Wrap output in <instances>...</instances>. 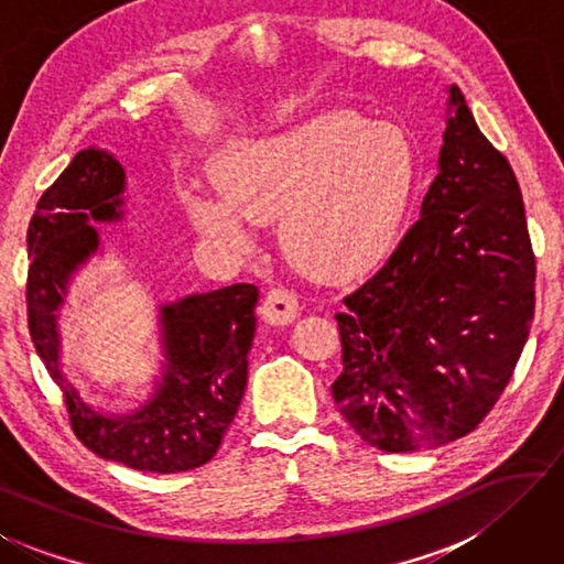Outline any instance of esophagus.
<instances>
[{
    "instance_id": "esophagus-1",
    "label": "esophagus",
    "mask_w": 564,
    "mask_h": 564,
    "mask_svg": "<svg viewBox=\"0 0 564 564\" xmlns=\"http://www.w3.org/2000/svg\"><path fill=\"white\" fill-rule=\"evenodd\" d=\"M299 299L289 289H271L261 305V317L271 325H289L299 317Z\"/></svg>"
}]
</instances>
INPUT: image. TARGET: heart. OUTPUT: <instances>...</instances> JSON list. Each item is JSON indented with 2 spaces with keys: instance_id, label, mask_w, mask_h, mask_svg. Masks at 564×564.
I'll return each instance as SVG.
<instances>
[{
  "instance_id": "obj_1",
  "label": "heart",
  "mask_w": 564,
  "mask_h": 564,
  "mask_svg": "<svg viewBox=\"0 0 564 564\" xmlns=\"http://www.w3.org/2000/svg\"><path fill=\"white\" fill-rule=\"evenodd\" d=\"M412 138L392 122L327 110L273 135L237 140L212 165L219 192H187L204 237L247 249L249 221L281 217L291 261L315 279H345L392 249L416 189Z\"/></svg>"
}]
</instances>
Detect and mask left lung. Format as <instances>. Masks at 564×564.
<instances>
[{"instance_id":"1","label":"left lung","mask_w":564,"mask_h":564,"mask_svg":"<svg viewBox=\"0 0 564 564\" xmlns=\"http://www.w3.org/2000/svg\"><path fill=\"white\" fill-rule=\"evenodd\" d=\"M438 175L389 261L335 313V404L367 444L419 452L474 432L513 377L535 315L516 172L448 88Z\"/></svg>"}]
</instances>
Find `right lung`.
I'll return each instance as SVG.
<instances>
[{
    "instance_id": "1",
    "label": "right lung",
    "mask_w": 564,
    "mask_h": 564,
    "mask_svg": "<svg viewBox=\"0 0 564 564\" xmlns=\"http://www.w3.org/2000/svg\"><path fill=\"white\" fill-rule=\"evenodd\" d=\"M122 187L120 162L90 148L80 150L41 194L26 231L32 256L26 273L29 335L64 394L80 444L128 468L177 474L207 464L234 422L247 389L259 289L234 283L165 305L167 367L150 402L128 416L90 409L58 370L56 311L66 299L70 273L98 249V231L88 221L118 219Z\"/></svg>"
}]
</instances>
